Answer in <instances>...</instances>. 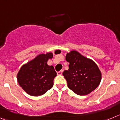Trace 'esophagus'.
I'll use <instances>...</instances> for the list:
<instances>
[{"mask_svg": "<svg viewBox=\"0 0 120 120\" xmlns=\"http://www.w3.org/2000/svg\"><path fill=\"white\" fill-rule=\"evenodd\" d=\"M62 73H63V70H60V71H57V75H62Z\"/></svg>", "mask_w": 120, "mask_h": 120, "instance_id": "esophagus-1", "label": "esophagus"}]
</instances>
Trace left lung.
Returning <instances> with one entry per match:
<instances>
[{"instance_id":"1","label":"left lung","mask_w":120,"mask_h":120,"mask_svg":"<svg viewBox=\"0 0 120 120\" xmlns=\"http://www.w3.org/2000/svg\"><path fill=\"white\" fill-rule=\"evenodd\" d=\"M66 60L69 70L63 75L69 89L79 95H86L96 89L101 80V73L95 63L83 56L76 51L68 53Z\"/></svg>"}]
</instances>
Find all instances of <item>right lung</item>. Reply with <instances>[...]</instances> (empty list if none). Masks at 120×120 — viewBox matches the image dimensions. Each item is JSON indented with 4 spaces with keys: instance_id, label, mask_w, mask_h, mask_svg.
I'll return each instance as SVG.
<instances>
[{
    "instance_id": "right-lung-1",
    "label": "right lung",
    "mask_w": 120,
    "mask_h": 120,
    "mask_svg": "<svg viewBox=\"0 0 120 120\" xmlns=\"http://www.w3.org/2000/svg\"><path fill=\"white\" fill-rule=\"evenodd\" d=\"M52 56L51 52L40 54L21 67L17 80L28 94L36 97L42 95L52 87L57 73L53 66L47 64L48 60Z\"/></svg>"
}]
</instances>
